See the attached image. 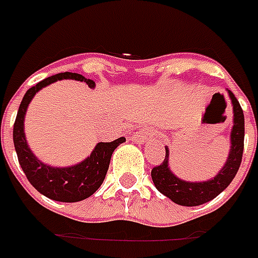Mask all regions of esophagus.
<instances>
[{
  "label": "esophagus",
  "mask_w": 258,
  "mask_h": 258,
  "mask_svg": "<svg viewBox=\"0 0 258 258\" xmlns=\"http://www.w3.org/2000/svg\"><path fill=\"white\" fill-rule=\"evenodd\" d=\"M153 129L152 127H145V129H140L135 133L133 136V141L137 142V144H145V142L149 141L152 137H153Z\"/></svg>",
  "instance_id": "34e87169"
}]
</instances>
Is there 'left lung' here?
I'll use <instances>...</instances> for the list:
<instances>
[{
  "mask_svg": "<svg viewBox=\"0 0 258 258\" xmlns=\"http://www.w3.org/2000/svg\"><path fill=\"white\" fill-rule=\"evenodd\" d=\"M228 90V89H226ZM229 98L233 106V127L230 131V150L226 158V162L221 170L211 180L201 182L181 180L169 168V148L165 146L166 154L161 165L152 169V180L157 190L170 199L173 203L182 207H197L216 199L221 191L228 187V185L236 177L238 168L242 160L244 152V112L241 109L234 94L228 90Z\"/></svg>",
  "mask_w": 258,
  "mask_h": 258,
  "instance_id": "left-lung-1",
  "label": "left lung"
}]
</instances>
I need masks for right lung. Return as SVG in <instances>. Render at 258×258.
Wrapping results in <instances>:
<instances>
[{
  "mask_svg": "<svg viewBox=\"0 0 258 258\" xmlns=\"http://www.w3.org/2000/svg\"><path fill=\"white\" fill-rule=\"evenodd\" d=\"M61 80H76V81L85 82L90 89H94L96 86L93 80L85 78L82 74L71 73V72L47 77L38 82L36 86H32L25 93L21 105L18 108L13 127V141L17 152L18 162L21 165L25 176L41 195L59 203H77L90 197L101 186L108 172L113 152L119 144H122L126 140L125 137H119L112 142H98L89 157L72 166H63V168L50 166L38 160L36 154L29 148L25 137V114L36 93H38L45 86Z\"/></svg>",
  "mask_w": 258,
  "mask_h": 258,
  "instance_id": "right-lung-1",
  "label": "right lung"
}]
</instances>
